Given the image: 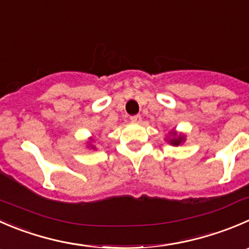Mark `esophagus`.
<instances>
[{"instance_id":"34e87169","label":"esophagus","mask_w":249,"mask_h":249,"mask_svg":"<svg viewBox=\"0 0 249 249\" xmlns=\"http://www.w3.org/2000/svg\"><path fill=\"white\" fill-rule=\"evenodd\" d=\"M130 120H131L132 123H137V124H139V123H141V120H142V118H141V115H132V117H130Z\"/></svg>"}]
</instances>
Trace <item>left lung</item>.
<instances>
[{
	"label": "left lung",
	"instance_id": "8db88e82",
	"mask_svg": "<svg viewBox=\"0 0 249 249\" xmlns=\"http://www.w3.org/2000/svg\"><path fill=\"white\" fill-rule=\"evenodd\" d=\"M165 141L168 143L173 144V146H180L181 143L186 141V135L178 132L176 130H173V131L169 132V136H166Z\"/></svg>",
	"mask_w": 249,
	"mask_h": 249
}]
</instances>
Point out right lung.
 Listing matches in <instances>:
<instances>
[{
    "mask_svg": "<svg viewBox=\"0 0 249 249\" xmlns=\"http://www.w3.org/2000/svg\"><path fill=\"white\" fill-rule=\"evenodd\" d=\"M92 142H93V139H92V137H90V139H89V141H88V148L96 149V146H93Z\"/></svg>",
    "mask_w": 249,
    "mask_h": 249,
    "instance_id": "1",
    "label": "right lung"
}]
</instances>
